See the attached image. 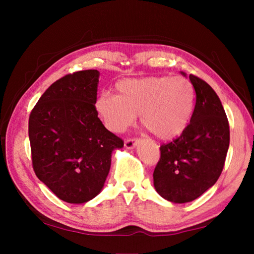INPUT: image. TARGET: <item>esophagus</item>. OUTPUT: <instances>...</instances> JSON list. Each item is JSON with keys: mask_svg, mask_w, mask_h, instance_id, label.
I'll list each match as a JSON object with an SVG mask.
<instances>
[{"mask_svg": "<svg viewBox=\"0 0 254 254\" xmlns=\"http://www.w3.org/2000/svg\"><path fill=\"white\" fill-rule=\"evenodd\" d=\"M139 142V139L137 137H131V139H127L126 142H124V145H126L127 149H132L134 148L135 145Z\"/></svg>", "mask_w": 254, "mask_h": 254, "instance_id": "esophagus-1", "label": "esophagus"}]
</instances>
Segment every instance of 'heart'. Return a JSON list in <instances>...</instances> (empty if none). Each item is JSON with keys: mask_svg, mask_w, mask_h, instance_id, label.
<instances>
[{"mask_svg": "<svg viewBox=\"0 0 254 254\" xmlns=\"http://www.w3.org/2000/svg\"><path fill=\"white\" fill-rule=\"evenodd\" d=\"M118 95L104 93L95 102L109 130L123 132L140 114L141 123L161 140L182 134L195 106V88L183 76H150L120 80Z\"/></svg>", "mask_w": 254, "mask_h": 254, "instance_id": "obj_1", "label": "heart"}]
</instances>
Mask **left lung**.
I'll list each match as a JSON object with an SVG mask.
<instances>
[{
    "label": "left lung",
    "mask_w": 254,
    "mask_h": 254,
    "mask_svg": "<svg viewBox=\"0 0 254 254\" xmlns=\"http://www.w3.org/2000/svg\"><path fill=\"white\" fill-rule=\"evenodd\" d=\"M189 79L196 92L190 123L178 137L160 145L153 171L158 194L179 204L198 198L217 182L230 144L229 120L220 98L199 77L190 74Z\"/></svg>",
    "instance_id": "obj_1"
}]
</instances>
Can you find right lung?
Here are the masks:
<instances>
[{
    "label": "right lung",
    "instance_id": "1",
    "mask_svg": "<svg viewBox=\"0 0 254 254\" xmlns=\"http://www.w3.org/2000/svg\"><path fill=\"white\" fill-rule=\"evenodd\" d=\"M100 72L68 74L42 94L29 117L32 167L54 194L83 204L100 194L114 149L123 140L97 118L95 102Z\"/></svg>",
    "mask_w": 254,
    "mask_h": 254
}]
</instances>
